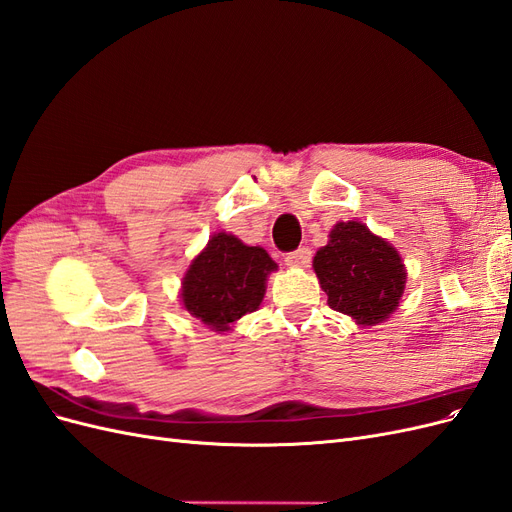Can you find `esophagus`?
<instances>
[{
    "label": "esophagus",
    "instance_id": "1",
    "mask_svg": "<svg viewBox=\"0 0 512 512\" xmlns=\"http://www.w3.org/2000/svg\"><path fill=\"white\" fill-rule=\"evenodd\" d=\"M312 262V250L309 247H299L297 252H290L286 256V265L292 269H307Z\"/></svg>",
    "mask_w": 512,
    "mask_h": 512
}]
</instances>
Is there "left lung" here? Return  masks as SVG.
Listing matches in <instances>:
<instances>
[{
	"mask_svg": "<svg viewBox=\"0 0 512 512\" xmlns=\"http://www.w3.org/2000/svg\"><path fill=\"white\" fill-rule=\"evenodd\" d=\"M314 271L329 305L359 327H376L395 312L408 277L395 245L359 220L331 228L329 243L314 256Z\"/></svg>",
	"mask_w": 512,
	"mask_h": 512,
	"instance_id": "obj_1",
	"label": "left lung"
}]
</instances>
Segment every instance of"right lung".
Instances as JSON below:
<instances>
[{"mask_svg": "<svg viewBox=\"0 0 512 512\" xmlns=\"http://www.w3.org/2000/svg\"><path fill=\"white\" fill-rule=\"evenodd\" d=\"M273 271L277 262L260 245H245L224 230L215 232L185 271L179 299L207 329L226 333L260 307Z\"/></svg>", "mask_w": 512, "mask_h": 512, "instance_id": "1", "label": "right lung"}]
</instances>
